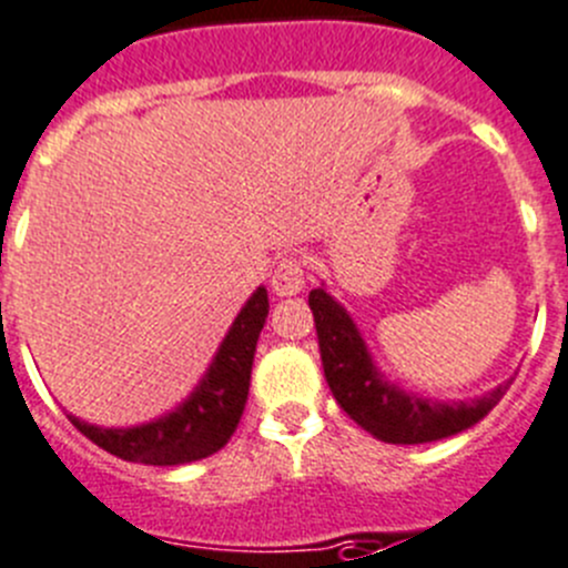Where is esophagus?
Masks as SVG:
<instances>
[{
	"label": "esophagus",
	"instance_id": "1",
	"mask_svg": "<svg viewBox=\"0 0 568 568\" xmlns=\"http://www.w3.org/2000/svg\"><path fill=\"white\" fill-rule=\"evenodd\" d=\"M308 283V272H305V257H285L280 260V266L274 268L272 288L277 296H296Z\"/></svg>",
	"mask_w": 568,
	"mask_h": 568
}]
</instances>
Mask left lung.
<instances>
[{"label": "left lung", "mask_w": 568, "mask_h": 568, "mask_svg": "<svg viewBox=\"0 0 568 568\" xmlns=\"http://www.w3.org/2000/svg\"><path fill=\"white\" fill-rule=\"evenodd\" d=\"M308 305L320 336L322 367L336 404L381 443L417 445L454 437L476 426L513 384L510 378L470 400H437L400 389L381 373L353 316L325 285L311 291Z\"/></svg>", "instance_id": "1"}]
</instances>
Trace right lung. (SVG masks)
I'll return each mask as SVG.
<instances>
[{
  "instance_id": "right-lung-1",
  "label": "right lung",
  "mask_w": 568,
  "mask_h": 568,
  "mask_svg": "<svg viewBox=\"0 0 568 568\" xmlns=\"http://www.w3.org/2000/svg\"><path fill=\"white\" fill-rule=\"evenodd\" d=\"M268 316V291L260 285L219 344L204 378L176 409L136 426H94L67 415L94 445L125 463L184 465L221 452L241 423L248 397L254 347Z\"/></svg>"
}]
</instances>
